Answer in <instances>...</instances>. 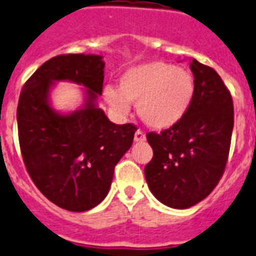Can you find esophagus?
Returning a JSON list of instances; mask_svg holds the SVG:
<instances>
[{"mask_svg":"<svg viewBox=\"0 0 256 256\" xmlns=\"http://www.w3.org/2000/svg\"><path fill=\"white\" fill-rule=\"evenodd\" d=\"M146 140V136H145V133L144 132H141V130H137L136 132V134H134V141L136 142H144Z\"/></svg>","mask_w":256,"mask_h":256,"instance_id":"esophagus-1","label":"esophagus"}]
</instances>
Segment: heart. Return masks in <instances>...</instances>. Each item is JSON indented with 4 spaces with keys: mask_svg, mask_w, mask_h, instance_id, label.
Returning a JSON list of instances; mask_svg holds the SVG:
<instances>
[{
    "mask_svg": "<svg viewBox=\"0 0 256 256\" xmlns=\"http://www.w3.org/2000/svg\"><path fill=\"white\" fill-rule=\"evenodd\" d=\"M196 92L194 77L183 68L162 60H149L128 68L119 77V90L104 88L110 107L128 114V102L137 103V114L156 130L175 126L186 116Z\"/></svg>",
    "mask_w": 256,
    "mask_h": 256,
    "instance_id": "heart-1",
    "label": "heart"
}]
</instances>
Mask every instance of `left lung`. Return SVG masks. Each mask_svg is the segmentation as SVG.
<instances>
[{
  "instance_id": "8db88e82",
  "label": "left lung",
  "mask_w": 256,
  "mask_h": 256,
  "mask_svg": "<svg viewBox=\"0 0 256 256\" xmlns=\"http://www.w3.org/2000/svg\"><path fill=\"white\" fill-rule=\"evenodd\" d=\"M196 92L186 116L162 133L146 134L153 157L148 186L164 205L187 209L205 200L224 174L234 130V102L214 69L190 62Z\"/></svg>"
}]
</instances>
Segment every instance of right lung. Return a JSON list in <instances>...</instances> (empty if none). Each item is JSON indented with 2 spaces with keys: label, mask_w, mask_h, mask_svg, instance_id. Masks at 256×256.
Here are the masks:
<instances>
[{
  "label": "right lung",
  "mask_w": 256,
  "mask_h": 256,
  "mask_svg": "<svg viewBox=\"0 0 256 256\" xmlns=\"http://www.w3.org/2000/svg\"><path fill=\"white\" fill-rule=\"evenodd\" d=\"M104 65L94 54L54 56L28 78L18 99V142L28 174L47 200L70 212H86L106 198L137 130L132 123L115 124L98 107ZM56 80L84 86L81 109L60 114L50 107Z\"/></svg>",
  "instance_id": "obj_1"
}]
</instances>
